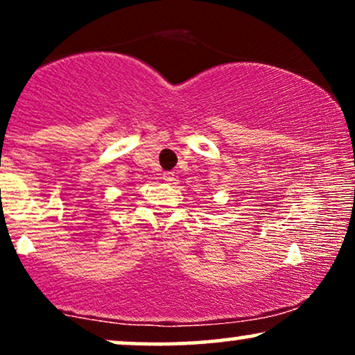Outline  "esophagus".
<instances>
[{
	"label": "esophagus",
	"mask_w": 355,
	"mask_h": 355,
	"mask_svg": "<svg viewBox=\"0 0 355 355\" xmlns=\"http://www.w3.org/2000/svg\"><path fill=\"white\" fill-rule=\"evenodd\" d=\"M173 178H175L173 172H165V173H164V180H165V182H173Z\"/></svg>",
	"instance_id": "34e87169"
}]
</instances>
